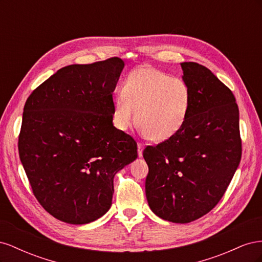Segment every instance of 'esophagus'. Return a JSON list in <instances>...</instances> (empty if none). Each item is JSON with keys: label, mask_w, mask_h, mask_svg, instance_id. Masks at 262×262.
Here are the masks:
<instances>
[{"label": "esophagus", "mask_w": 262, "mask_h": 262, "mask_svg": "<svg viewBox=\"0 0 262 262\" xmlns=\"http://www.w3.org/2000/svg\"><path fill=\"white\" fill-rule=\"evenodd\" d=\"M143 148H144L143 144L138 143V155H139V157L143 156Z\"/></svg>", "instance_id": "obj_1"}]
</instances>
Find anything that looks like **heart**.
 Here are the masks:
<instances>
[{
    "instance_id": "obj_1",
    "label": "heart",
    "mask_w": 262,
    "mask_h": 262,
    "mask_svg": "<svg viewBox=\"0 0 262 262\" xmlns=\"http://www.w3.org/2000/svg\"><path fill=\"white\" fill-rule=\"evenodd\" d=\"M121 94L114 101L116 128L128 131L138 118L143 132L156 142L170 139L181 129L191 102L186 81L153 67L133 70L123 82Z\"/></svg>"
}]
</instances>
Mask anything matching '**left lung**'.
Segmentation results:
<instances>
[{
  "instance_id": "obj_1",
  "label": "left lung",
  "mask_w": 262,
  "mask_h": 262,
  "mask_svg": "<svg viewBox=\"0 0 262 262\" xmlns=\"http://www.w3.org/2000/svg\"><path fill=\"white\" fill-rule=\"evenodd\" d=\"M191 94L181 129L147 146L145 193L150 210L172 223L209 213L224 195L242 158L239 110L232 91L199 63H180Z\"/></svg>"
}]
</instances>
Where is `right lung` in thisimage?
<instances>
[{
    "label": "right lung",
    "mask_w": 262,
    "mask_h": 262,
    "mask_svg": "<svg viewBox=\"0 0 262 262\" xmlns=\"http://www.w3.org/2000/svg\"><path fill=\"white\" fill-rule=\"evenodd\" d=\"M120 58L60 69L30 94L19 158L41 207L69 224L96 221L112 207L114 177L138 145L113 124Z\"/></svg>",
    "instance_id": "right-lung-1"
}]
</instances>
